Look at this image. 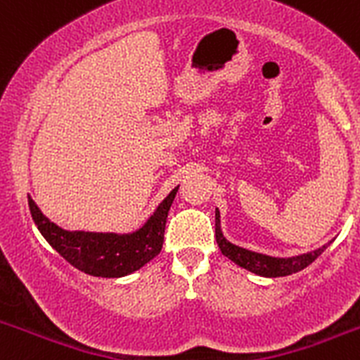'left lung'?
Listing matches in <instances>:
<instances>
[{
	"mask_svg": "<svg viewBox=\"0 0 360 360\" xmlns=\"http://www.w3.org/2000/svg\"><path fill=\"white\" fill-rule=\"evenodd\" d=\"M216 243L224 256H227L231 262L240 265L241 269L249 270L252 274L263 276V278H283V276H290L299 272V270L307 269L310 263H314L328 245H323L319 249L311 250L307 254H299V256L290 257H276L266 256L262 252H254V250L243 249L238 245L231 243L221 232V221H219V211L216 209Z\"/></svg>",
	"mask_w": 360,
	"mask_h": 360,
	"instance_id": "left-lung-1",
	"label": "left lung"
}]
</instances>
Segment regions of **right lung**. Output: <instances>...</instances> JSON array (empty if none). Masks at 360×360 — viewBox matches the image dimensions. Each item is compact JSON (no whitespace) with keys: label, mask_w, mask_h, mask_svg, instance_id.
<instances>
[{"label":"right lung","mask_w":360,"mask_h":360,"mask_svg":"<svg viewBox=\"0 0 360 360\" xmlns=\"http://www.w3.org/2000/svg\"><path fill=\"white\" fill-rule=\"evenodd\" d=\"M178 186L162 200L141 229L128 234L117 232L66 231L50 221L28 196V207L43 238L70 265L95 278H122L142 269L162 250L164 231Z\"/></svg>","instance_id":"obj_1"}]
</instances>
